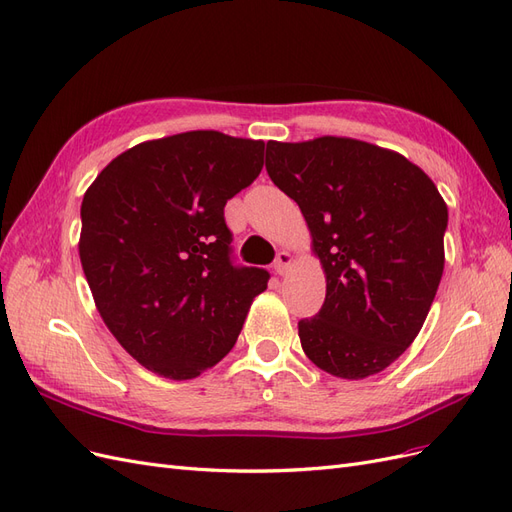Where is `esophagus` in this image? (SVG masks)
<instances>
[{
    "instance_id": "obj_1",
    "label": "esophagus",
    "mask_w": 512,
    "mask_h": 512,
    "mask_svg": "<svg viewBox=\"0 0 512 512\" xmlns=\"http://www.w3.org/2000/svg\"><path fill=\"white\" fill-rule=\"evenodd\" d=\"M291 263H293V255L289 251H280L276 255V261H274V272L280 274V276H285L287 270L291 268Z\"/></svg>"
}]
</instances>
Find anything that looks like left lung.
Wrapping results in <instances>:
<instances>
[{
	"label": "left lung",
	"mask_w": 512,
	"mask_h": 512,
	"mask_svg": "<svg viewBox=\"0 0 512 512\" xmlns=\"http://www.w3.org/2000/svg\"><path fill=\"white\" fill-rule=\"evenodd\" d=\"M272 183L298 202L325 272L306 357L338 378L383 372L417 338L444 270L449 210L432 178L376 144L323 136L266 148Z\"/></svg>",
	"instance_id": "obj_1"
}]
</instances>
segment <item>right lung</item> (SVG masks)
I'll use <instances>...</instances> for the list:
<instances>
[{"instance_id": "add662e5", "label": "right lung", "mask_w": 512, "mask_h": 512, "mask_svg": "<svg viewBox=\"0 0 512 512\" xmlns=\"http://www.w3.org/2000/svg\"><path fill=\"white\" fill-rule=\"evenodd\" d=\"M263 148L212 129L140 142L82 197L78 255L95 308L146 370L189 381L217 366L266 291V270L229 261L223 217Z\"/></svg>"}]
</instances>
